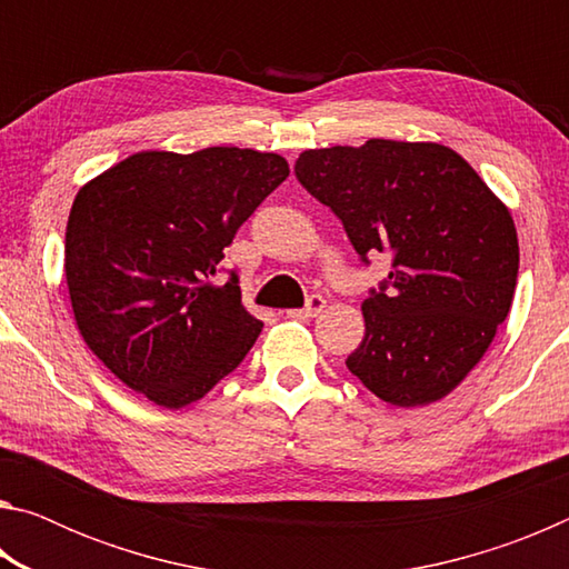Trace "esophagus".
Wrapping results in <instances>:
<instances>
[{
    "label": "esophagus",
    "instance_id": "1",
    "mask_svg": "<svg viewBox=\"0 0 569 569\" xmlns=\"http://www.w3.org/2000/svg\"><path fill=\"white\" fill-rule=\"evenodd\" d=\"M323 308H326L323 296H311L303 308H293V311H286V316H288V319L306 321V319H313V316H319Z\"/></svg>",
    "mask_w": 569,
    "mask_h": 569
}]
</instances>
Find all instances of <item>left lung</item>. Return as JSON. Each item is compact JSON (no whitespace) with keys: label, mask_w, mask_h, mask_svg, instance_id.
Wrapping results in <instances>:
<instances>
[{"label":"left lung","mask_w":569,"mask_h":569,"mask_svg":"<svg viewBox=\"0 0 569 569\" xmlns=\"http://www.w3.org/2000/svg\"><path fill=\"white\" fill-rule=\"evenodd\" d=\"M296 178L339 216L361 261L391 256L389 281L361 303L366 333L349 371L393 407L445 399L512 306L519 243L509 208L439 142L303 150Z\"/></svg>","instance_id":"8db88e82"}]
</instances>
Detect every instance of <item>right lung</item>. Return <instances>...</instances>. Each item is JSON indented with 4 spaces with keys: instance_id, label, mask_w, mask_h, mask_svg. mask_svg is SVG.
<instances>
[{
    "instance_id": "add662e5",
    "label": "right lung",
    "mask_w": 569,
    "mask_h": 569,
    "mask_svg": "<svg viewBox=\"0 0 569 569\" xmlns=\"http://www.w3.org/2000/svg\"><path fill=\"white\" fill-rule=\"evenodd\" d=\"M276 152L142 150L84 182L64 236L72 313L124 387L166 409L203 399L263 323L236 273L216 286L236 230L288 178Z\"/></svg>"
}]
</instances>
